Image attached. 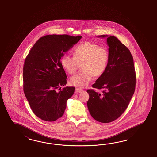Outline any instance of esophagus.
Listing matches in <instances>:
<instances>
[{
    "label": "esophagus",
    "instance_id": "34e87169",
    "mask_svg": "<svg viewBox=\"0 0 157 157\" xmlns=\"http://www.w3.org/2000/svg\"><path fill=\"white\" fill-rule=\"evenodd\" d=\"M82 91H83L82 89H79V88H76V89H75V93L76 94H78V93H81Z\"/></svg>",
    "mask_w": 157,
    "mask_h": 157
}]
</instances>
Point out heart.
Returning <instances> with one entry per match:
<instances>
[{"mask_svg": "<svg viewBox=\"0 0 157 157\" xmlns=\"http://www.w3.org/2000/svg\"><path fill=\"white\" fill-rule=\"evenodd\" d=\"M73 57L64 55L60 59L62 67L68 73H75L81 63V71L72 76V85L85 87L93 76H100L106 70L109 59L108 49L95 43L86 41L77 45L72 50Z\"/></svg>", "mask_w": 157, "mask_h": 157, "instance_id": "heart-1", "label": "heart"}]
</instances>
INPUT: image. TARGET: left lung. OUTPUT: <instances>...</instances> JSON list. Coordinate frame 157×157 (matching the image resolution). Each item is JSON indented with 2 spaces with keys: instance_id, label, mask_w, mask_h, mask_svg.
<instances>
[{
  "instance_id": "left-lung-1",
  "label": "left lung",
  "mask_w": 157,
  "mask_h": 157,
  "mask_svg": "<svg viewBox=\"0 0 157 157\" xmlns=\"http://www.w3.org/2000/svg\"><path fill=\"white\" fill-rule=\"evenodd\" d=\"M97 37L107 38L109 59L106 70L92 85L102 89V93L87 90V104L93 119L108 123L119 118L128 107L135 92L136 75L133 57L118 38L108 35Z\"/></svg>"
}]
</instances>
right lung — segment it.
<instances>
[{
	"instance_id": "1",
	"label": "right lung",
	"mask_w": 157,
	"mask_h": 157,
	"mask_svg": "<svg viewBox=\"0 0 157 157\" xmlns=\"http://www.w3.org/2000/svg\"><path fill=\"white\" fill-rule=\"evenodd\" d=\"M81 38L67 34L45 36L35 43L25 59L24 93L34 113L41 120L54 121L62 117L67 100L74 93V87L59 91L67 83L60 59Z\"/></svg>"
}]
</instances>
